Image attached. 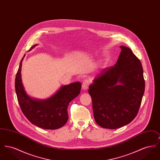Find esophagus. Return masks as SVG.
Here are the masks:
<instances>
[{"label": "esophagus", "mask_w": 160, "mask_h": 160, "mask_svg": "<svg viewBox=\"0 0 160 160\" xmlns=\"http://www.w3.org/2000/svg\"><path fill=\"white\" fill-rule=\"evenodd\" d=\"M89 85V81L88 80H85L82 84V89L85 91L88 90Z\"/></svg>", "instance_id": "34e87169"}]
</instances>
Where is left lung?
I'll list each match as a JSON object with an SVG mask.
<instances>
[{
    "mask_svg": "<svg viewBox=\"0 0 160 160\" xmlns=\"http://www.w3.org/2000/svg\"><path fill=\"white\" fill-rule=\"evenodd\" d=\"M121 52L113 67L104 69L89 86L95 122L100 127L116 129L137 116L145 92L141 62L128 47Z\"/></svg>",
    "mask_w": 160,
    "mask_h": 160,
    "instance_id": "1",
    "label": "left lung"
}]
</instances>
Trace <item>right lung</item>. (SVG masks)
<instances>
[{
    "instance_id": "obj_1",
    "label": "right lung",
    "mask_w": 160,
    "mask_h": 160,
    "mask_svg": "<svg viewBox=\"0 0 160 160\" xmlns=\"http://www.w3.org/2000/svg\"><path fill=\"white\" fill-rule=\"evenodd\" d=\"M37 44L31 47L30 50ZM24 55L15 77V88L18 104L22 111L30 122L41 128L58 129L68 119L69 103L80 92L82 83L75 82L62 86L53 96L46 99L31 98L23 87L21 71Z\"/></svg>"
}]
</instances>
